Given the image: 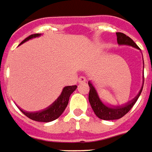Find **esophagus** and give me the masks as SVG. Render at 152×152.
<instances>
[{"instance_id":"1","label":"esophagus","mask_w":152,"mask_h":152,"mask_svg":"<svg viewBox=\"0 0 152 152\" xmlns=\"http://www.w3.org/2000/svg\"><path fill=\"white\" fill-rule=\"evenodd\" d=\"M77 82H78V83H84V82H86V77H84V76H81V77H78Z\"/></svg>"}]
</instances>
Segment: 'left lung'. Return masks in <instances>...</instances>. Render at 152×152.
<instances>
[{"instance_id":"1","label":"left lung","mask_w":152,"mask_h":152,"mask_svg":"<svg viewBox=\"0 0 152 152\" xmlns=\"http://www.w3.org/2000/svg\"><path fill=\"white\" fill-rule=\"evenodd\" d=\"M117 34V42L118 45H127L133 46L134 48L140 49V48L137 45V44L131 39L130 37L126 36L123 33L118 32ZM89 86V93H88V101L90 103V105L93 108V111L95 112L97 117L104 120H115L119 119L122 118L125 115L131 110L133 105L135 104L137 100L139 98L140 95L142 92V89L140 91L138 95L134 99L122 107H109L104 105L99 99V96L97 95L96 91L91 82H88Z\"/></svg>"}]
</instances>
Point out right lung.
<instances>
[{"instance_id":"add662e5","label":"right lung","mask_w":152,"mask_h":152,"mask_svg":"<svg viewBox=\"0 0 152 152\" xmlns=\"http://www.w3.org/2000/svg\"><path fill=\"white\" fill-rule=\"evenodd\" d=\"M40 36L39 34H34L30 35L26 39H24L23 42L20 43V45L24 43L25 42L28 41L29 39H31L33 37H38ZM77 88V86H66L63 89L61 95L53 103L51 106H49L48 108L45 110H43L42 111L38 112H26L24 110L19 109L24 115H26L30 119L37 122H52L53 120H56V118L62 115V113L64 112L65 108L67 106L69 101V98L71 93Z\"/></svg>"}]
</instances>
